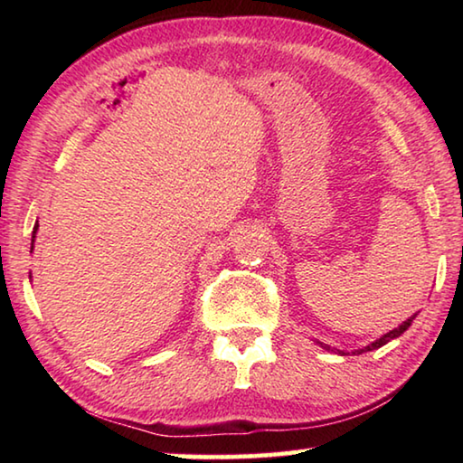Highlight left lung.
Listing matches in <instances>:
<instances>
[{
    "label": "left lung",
    "instance_id": "8db88e82",
    "mask_svg": "<svg viewBox=\"0 0 463 463\" xmlns=\"http://www.w3.org/2000/svg\"><path fill=\"white\" fill-rule=\"evenodd\" d=\"M412 320H414V317H411V318H406V320H404V323H402L401 326H398V328H394V331H390V333H386V335H382L378 341H373L372 345H367V347H364V349H357V351H354V354H355V355H359V354H365V351H373V349H378V347H382V345H386V343H390L392 339H396V336H401V335H402V333L406 331V328H409V326H411V323H412ZM320 347H323V349H326V351H335V349L331 347V345H325V343H320ZM336 351H339V349H336ZM339 354H341V355H345V351H339Z\"/></svg>",
    "mask_w": 463,
    "mask_h": 463
}]
</instances>
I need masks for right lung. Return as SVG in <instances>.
<instances>
[{"label":"right lung","instance_id":"right-lung-1","mask_svg":"<svg viewBox=\"0 0 463 463\" xmlns=\"http://www.w3.org/2000/svg\"><path fill=\"white\" fill-rule=\"evenodd\" d=\"M36 231H38V222H36V226H34V231H33V247H34V234H36Z\"/></svg>","mask_w":463,"mask_h":463}]
</instances>
